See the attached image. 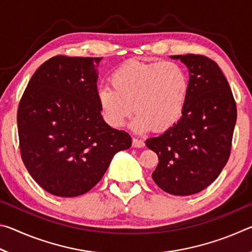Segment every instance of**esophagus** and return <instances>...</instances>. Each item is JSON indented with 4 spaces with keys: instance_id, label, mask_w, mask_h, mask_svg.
I'll return each mask as SVG.
<instances>
[{
    "instance_id": "obj_1",
    "label": "esophagus",
    "mask_w": 252,
    "mask_h": 252,
    "mask_svg": "<svg viewBox=\"0 0 252 252\" xmlns=\"http://www.w3.org/2000/svg\"><path fill=\"white\" fill-rule=\"evenodd\" d=\"M132 146H133L134 148H143L144 146H146V143H144V141L141 139L133 138V140H132Z\"/></svg>"
}]
</instances>
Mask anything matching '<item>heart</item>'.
<instances>
[{"label": "heart", "mask_w": 252, "mask_h": 252, "mask_svg": "<svg viewBox=\"0 0 252 252\" xmlns=\"http://www.w3.org/2000/svg\"><path fill=\"white\" fill-rule=\"evenodd\" d=\"M112 88L97 90V102L105 121L113 127L126 125L132 113V129L146 133L164 131L182 118L190 93L187 70L177 62L131 61L111 75Z\"/></svg>", "instance_id": "heart-1"}]
</instances>
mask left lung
<instances>
[{
    "label": "left lung",
    "instance_id": "1",
    "mask_svg": "<svg viewBox=\"0 0 252 252\" xmlns=\"http://www.w3.org/2000/svg\"><path fill=\"white\" fill-rule=\"evenodd\" d=\"M189 70L190 93L182 118L146 141L159 163L153 181L170 194L198 193L216 180L231 151L237 106L215 61L199 54L171 55Z\"/></svg>",
    "mask_w": 252,
    "mask_h": 252
}]
</instances>
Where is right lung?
<instances>
[{
	"label": "right lung",
	"mask_w": 252,
	"mask_h": 252,
	"mask_svg": "<svg viewBox=\"0 0 252 252\" xmlns=\"http://www.w3.org/2000/svg\"><path fill=\"white\" fill-rule=\"evenodd\" d=\"M101 59L51 58L35 71L20 101L24 165L37 185L58 197L88 192L113 156L131 147V136L112 129L101 116L96 89Z\"/></svg>",
	"instance_id": "obj_1"
}]
</instances>
